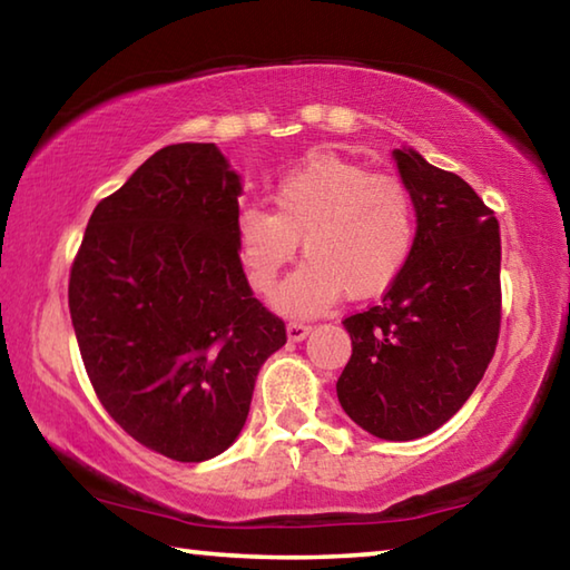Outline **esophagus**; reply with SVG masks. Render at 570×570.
Returning a JSON list of instances; mask_svg holds the SVG:
<instances>
[{
  "label": "esophagus",
  "instance_id": "1",
  "mask_svg": "<svg viewBox=\"0 0 570 570\" xmlns=\"http://www.w3.org/2000/svg\"><path fill=\"white\" fill-rule=\"evenodd\" d=\"M308 332H312V326H308V324H302V322H292V324H286V336H288V342H304L306 336H308Z\"/></svg>",
  "mask_w": 570,
  "mask_h": 570
}]
</instances>
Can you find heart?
<instances>
[{"label":"heart","instance_id":"heart-1","mask_svg":"<svg viewBox=\"0 0 570 570\" xmlns=\"http://www.w3.org/2000/svg\"><path fill=\"white\" fill-rule=\"evenodd\" d=\"M274 214L240 208L236 256L248 286L272 294L302 240L308 262L278 288L274 306L322 314L346 294L372 298L402 274L417 240V208L402 180L374 176L336 153H312L272 190Z\"/></svg>","mask_w":570,"mask_h":570}]
</instances>
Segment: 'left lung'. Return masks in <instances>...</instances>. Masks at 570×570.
Masks as SVG:
<instances>
[{
	"label": "left lung",
	"mask_w": 570,
	"mask_h": 570,
	"mask_svg": "<svg viewBox=\"0 0 570 570\" xmlns=\"http://www.w3.org/2000/svg\"><path fill=\"white\" fill-rule=\"evenodd\" d=\"M417 208V240L380 306L342 322L352 356L336 397L380 440L442 428L485 374L500 330V226L455 173L392 150Z\"/></svg>",
	"instance_id": "obj_1"
}]
</instances>
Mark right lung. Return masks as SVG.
<instances>
[{
    "mask_svg": "<svg viewBox=\"0 0 570 570\" xmlns=\"http://www.w3.org/2000/svg\"><path fill=\"white\" fill-rule=\"evenodd\" d=\"M240 193L214 142L163 148L95 206L72 264L70 316L102 407L178 462L234 445L258 370L286 344L238 264Z\"/></svg>",
    "mask_w": 570,
    "mask_h": 570,
    "instance_id": "1",
    "label": "right lung"
}]
</instances>
